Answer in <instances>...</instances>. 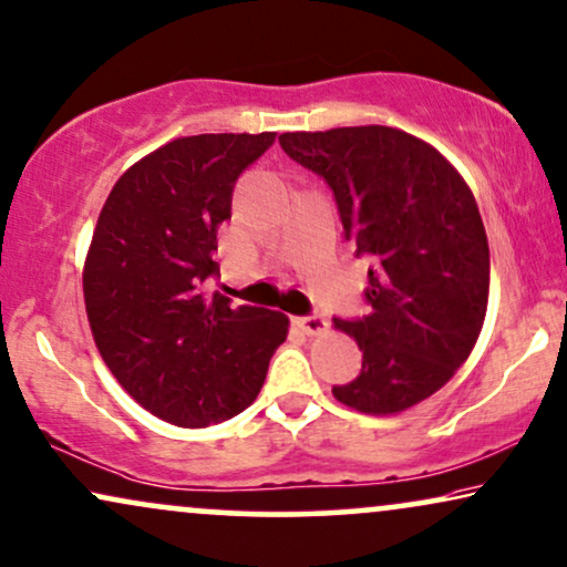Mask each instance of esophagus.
Returning a JSON list of instances; mask_svg holds the SVG:
<instances>
[{"label":"esophagus","instance_id":"1","mask_svg":"<svg viewBox=\"0 0 567 567\" xmlns=\"http://www.w3.org/2000/svg\"><path fill=\"white\" fill-rule=\"evenodd\" d=\"M297 326L307 336H322L328 330V320L322 315H307V318H297Z\"/></svg>","mask_w":567,"mask_h":567}]
</instances>
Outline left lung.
<instances>
[{"mask_svg":"<svg viewBox=\"0 0 567 567\" xmlns=\"http://www.w3.org/2000/svg\"><path fill=\"white\" fill-rule=\"evenodd\" d=\"M278 143L328 182L343 234L372 260V312L333 320L359 343L362 372L333 395L362 414H401L437 393L482 333L489 245L472 189L430 143L382 124Z\"/></svg>","mask_w":567,"mask_h":567,"instance_id":"8db88e82","label":"left lung"}]
</instances>
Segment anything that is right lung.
<instances>
[{
  "label": "right lung",
  "instance_id": "obj_1",
  "mask_svg": "<svg viewBox=\"0 0 567 567\" xmlns=\"http://www.w3.org/2000/svg\"><path fill=\"white\" fill-rule=\"evenodd\" d=\"M274 140L176 137L120 176L95 224L83 268L93 341L124 391L176 427L241 414L289 333L284 312L208 291L234 185Z\"/></svg>",
  "mask_w": 567,
  "mask_h": 567
}]
</instances>
